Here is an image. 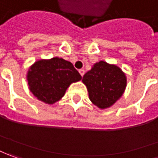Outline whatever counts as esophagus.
Returning <instances> with one entry per match:
<instances>
[{"mask_svg":"<svg viewBox=\"0 0 158 158\" xmlns=\"http://www.w3.org/2000/svg\"><path fill=\"white\" fill-rule=\"evenodd\" d=\"M79 73H80V75L83 77L84 74H85V70H84V69H79Z\"/></svg>","mask_w":158,"mask_h":158,"instance_id":"obj_1","label":"esophagus"}]
</instances>
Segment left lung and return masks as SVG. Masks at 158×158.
Instances as JSON below:
<instances>
[{
	"instance_id": "obj_1",
	"label": "left lung",
	"mask_w": 158,
	"mask_h": 158,
	"mask_svg": "<svg viewBox=\"0 0 158 158\" xmlns=\"http://www.w3.org/2000/svg\"><path fill=\"white\" fill-rule=\"evenodd\" d=\"M89 98L99 109H107L122 97L127 85V78L114 64L100 60L83 76Z\"/></svg>"
}]
</instances>
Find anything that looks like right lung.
<instances>
[{
  "label": "right lung",
  "instance_id": "right-lung-1",
  "mask_svg": "<svg viewBox=\"0 0 158 158\" xmlns=\"http://www.w3.org/2000/svg\"><path fill=\"white\" fill-rule=\"evenodd\" d=\"M81 79L71 62L59 57L35 61L27 73L30 92L40 101L48 105L60 100L71 84Z\"/></svg>",
  "mask_w": 158,
  "mask_h": 158
}]
</instances>
